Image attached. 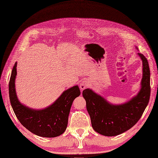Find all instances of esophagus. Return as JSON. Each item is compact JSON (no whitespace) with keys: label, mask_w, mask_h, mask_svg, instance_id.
I'll return each instance as SVG.
<instances>
[{"label":"esophagus","mask_w":158,"mask_h":158,"mask_svg":"<svg viewBox=\"0 0 158 158\" xmlns=\"http://www.w3.org/2000/svg\"><path fill=\"white\" fill-rule=\"evenodd\" d=\"M88 85L89 84H88V82H87V81H85V80L82 81V82H81L80 84V88L81 91L82 92L84 89H85L88 86Z\"/></svg>","instance_id":"34e87169"}]
</instances>
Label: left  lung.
<instances>
[{
  "instance_id": "1",
  "label": "left lung",
  "mask_w": 158,
  "mask_h": 158,
  "mask_svg": "<svg viewBox=\"0 0 158 158\" xmlns=\"http://www.w3.org/2000/svg\"><path fill=\"white\" fill-rule=\"evenodd\" d=\"M138 55L142 61L141 88L137 95L127 102L114 105L92 89L83 91L92 126L100 135L114 136L129 130L139 121L148 106L150 96V67L146 57L140 52Z\"/></svg>"
}]
</instances>
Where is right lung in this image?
<instances>
[{
    "label": "right lung",
    "mask_w": 158,
    "mask_h": 158,
    "mask_svg": "<svg viewBox=\"0 0 158 158\" xmlns=\"http://www.w3.org/2000/svg\"><path fill=\"white\" fill-rule=\"evenodd\" d=\"M17 63L12 70L9 82V98L13 111L22 125L35 135L53 138L61 135L66 129L72 104L80 95L78 85L63 92L56 101L42 109H31L19 101L15 88Z\"/></svg>",
    "instance_id": "obj_1"
}]
</instances>
